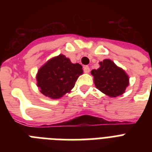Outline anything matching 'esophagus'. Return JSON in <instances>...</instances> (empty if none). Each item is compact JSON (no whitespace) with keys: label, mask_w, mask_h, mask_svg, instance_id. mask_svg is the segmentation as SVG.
I'll list each match as a JSON object with an SVG mask.
<instances>
[{"label":"esophagus","mask_w":152,"mask_h":152,"mask_svg":"<svg viewBox=\"0 0 152 152\" xmlns=\"http://www.w3.org/2000/svg\"><path fill=\"white\" fill-rule=\"evenodd\" d=\"M83 72H86V73H88V72H90V68H89V66L86 65V66L83 67Z\"/></svg>","instance_id":"1"}]
</instances>
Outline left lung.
Returning a JSON list of instances; mask_svg holds the SVG:
<instances>
[{
    "label": "left lung",
    "instance_id": "left-lung-1",
    "mask_svg": "<svg viewBox=\"0 0 152 152\" xmlns=\"http://www.w3.org/2000/svg\"><path fill=\"white\" fill-rule=\"evenodd\" d=\"M99 64V69L91 71L96 88L110 97L122 95L129 85V76L125 72L110 60L105 59Z\"/></svg>",
    "mask_w": 152,
    "mask_h": 152
}]
</instances>
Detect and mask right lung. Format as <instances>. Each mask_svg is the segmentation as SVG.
I'll list each match as a JSON object with an SVG mask.
<instances>
[{"label":"right lung","mask_w":152,"mask_h":152,"mask_svg":"<svg viewBox=\"0 0 152 152\" xmlns=\"http://www.w3.org/2000/svg\"><path fill=\"white\" fill-rule=\"evenodd\" d=\"M83 73L80 64H72L64 55L47 61L37 74L38 87L44 95L59 99L74 88L79 76Z\"/></svg>","instance_id":"obj_1"}]
</instances>
